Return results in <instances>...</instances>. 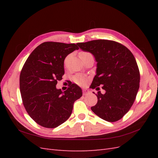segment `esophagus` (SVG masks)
Segmentation results:
<instances>
[{
    "label": "esophagus",
    "instance_id": "34e87169",
    "mask_svg": "<svg viewBox=\"0 0 158 158\" xmlns=\"http://www.w3.org/2000/svg\"><path fill=\"white\" fill-rule=\"evenodd\" d=\"M88 94H89V91L88 89H83V94L85 96V95H88Z\"/></svg>",
    "mask_w": 158,
    "mask_h": 158
}]
</instances>
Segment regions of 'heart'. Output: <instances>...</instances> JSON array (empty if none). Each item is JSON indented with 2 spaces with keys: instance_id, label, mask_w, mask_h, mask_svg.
Returning <instances> with one entry per match:
<instances>
[{
  "instance_id": "obj_1",
  "label": "heart",
  "mask_w": 158,
  "mask_h": 158,
  "mask_svg": "<svg viewBox=\"0 0 158 158\" xmlns=\"http://www.w3.org/2000/svg\"><path fill=\"white\" fill-rule=\"evenodd\" d=\"M80 53H86L85 52H81ZM75 81L79 85H85L87 82V77L83 75H78L75 77L74 78Z\"/></svg>"
}]
</instances>
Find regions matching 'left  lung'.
<instances>
[{
    "label": "left lung",
    "mask_w": 158,
    "mask_h": 158,
    "mask_svg": "<svg viewBox=\"0 0 158 158\" xmlns=\"http://www.w3.org/2000/svg\"><path fill=\"white\" fill-rule=\"evenodd\" d=\"M83 52L95 58L96 74L91 88L105 90L96 94L98 102L91 107L100 118L109 122L122 119L135 102L139 89L140 73L135 56L126 47L109 40L78 43Z\"/></svg>",
    "instance_id": "left-lung-1"
}]
</instances>
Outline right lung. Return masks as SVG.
I'll return each mask as SVG.
<instances>
[{
    "instance_id": "add662e5",
    "label": "right lung",
    "mask_w": 158,
    "mask_h": 158,
    "mask_svg": "<svg viewBox=\"0 0 158 158\" xmlns=\"http://www.w3.org/2000/svg\"><path fill=\"white\" fill-rule=\"evenodd\" d=\"M77 49L75 43H43L23 66L19 77L22 102L28 115L40 126L54 128L61 125L71 115L74 102L83 94L75 83L64 92L56 88L64 74L66 57Z\"/></svg>"
}]
</instances>
